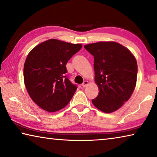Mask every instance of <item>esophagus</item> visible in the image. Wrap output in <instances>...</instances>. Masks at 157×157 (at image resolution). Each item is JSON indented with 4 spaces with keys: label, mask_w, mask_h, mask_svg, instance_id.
I'll list each match as a JSON object with an SVG mask.
<instances>
[{
    "label": "esophagus",
    "mask_w": 157,
    "mask_h": 157,
    "mask_svg": "<svg viewBox=\"0 0 157 157\" xmlns=\"http://www.w3.org/2000/svg\"><path fill=\"white\" fill-rule=\"evenodd\" d=\"M87 84H88V81L85 80V81H84V82L82 83V86L83 87H85V86H86Z\"/></svg>",
    "instance_id": "obj_1"
}]
</instances>
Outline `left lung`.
<instances>
[{"instance_id":"1","label":"left lung","mask_w":157,"mask_h":157,"mask_svg":"<svg viewBox=\"0 0 157 157\" xmlns=\"http://www.w3.org/2000/svg\"><path fill=\"white\" fill-rule=\"evenodd\" d=\"M84 47L94 57L95 82L99 89L92 103L104 113L116 111L128 100L136 87V58L115 42H98Z\"/></svg>"}]
</instances>
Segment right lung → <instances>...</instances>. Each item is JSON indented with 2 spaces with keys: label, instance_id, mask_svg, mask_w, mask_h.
<instances>
[{
  "label": "right lung",
  "instance_id": "add662e5",
  "mask_svg": "<svg viewBox=\"0 0 157 157\" xmlns=\"http://www.w3.org/2000/svg\"><path fill=\"white\" fill-rule=\"evenodd\" d=\"M82 44L50 39L30 52L24 67V79L32 100L49 113L68 105L78 86L67 76L66 63Z\"/></svg>",
  "mask_w": 157,
  "mask_h": 157
}]
</instances>
